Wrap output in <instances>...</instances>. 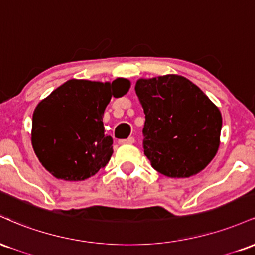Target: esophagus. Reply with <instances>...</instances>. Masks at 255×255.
<instances>
[{"label":"esophagus","mask_w":255,"mask_h":255,"mask_svg":"<svg viewBox=\"0 0 255 255\" xmlns=\"http://www.w3.org/2000/svg\"><path fill=\"white\" fill-rule=\"evenodd\" d=\"M134 142H135V139H134L133 136H129V137H127V139L120 140L119 144H134Z\"/></svg>","instance_id":"34e87169"}]
</instances>
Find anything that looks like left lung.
Segmentation results:
<instances>
[{"label": "left lung", "mask_w": 255, "mask_h": 255, "mask_svg": "<svg viewBox=\"0 0 255 255\" xmlns=\"http://www.w3.org/2000/svg\"><path fill=\"white\" fill-rule=\"evenodd\" d=\"M135 92L145 113L144 153L168 177L200 172L218 151L221 111L188 79L169 74L139 79Z\"/></svg>", "instance_id": "1"}]
</instances>
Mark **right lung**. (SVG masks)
Wrapping results in <instances>:
<instances>
[{"instance_id": "obj_1", "label": "right lung", "mask_w": 255, "mask_h": 255, "mask_svg": "<svg viewBox=\"0 0 255 255\" xmlns=\"http://www.w3.org/2000/svg\"><path fill=\"white\" fill-rule=\"evenodd\" d=\"M129 86L122 78L111 84L72 79L43 99L32 118L31 141L44 168L66 181L86 180L104 168L114 152L104 110Z\"/></svg>"}]
</instances>
